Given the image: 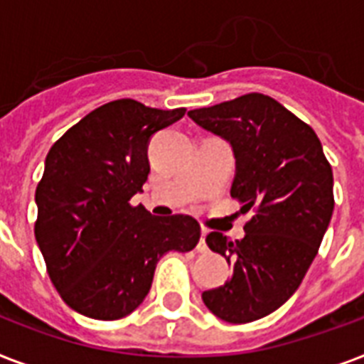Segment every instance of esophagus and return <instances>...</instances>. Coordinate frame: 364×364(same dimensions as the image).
I'll return each instance as SVG.
<instances>
[{"instance_id":"34e87169","label":"esophagus","mask_w":364,"mask_h":364,"mask_svg":"<svg viewBox=\"0 0 364 364\" xmlns=\"http://www.w3.org/2000/svg\"><path fill=\"white\" fill-rule=\"evenodd\" d=\"M205 230H202V236H200V242H198V245H196V251H198V253H208V251H210V249H208V243H205Z\"/></svg>"}]
</instances>
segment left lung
Instances as JSON below:
<instances>
[{
    "label": "left lung",
    "mask_w": 364,
    "mask_h": 364,
    "mask_svg": "<svg viewBox=\"0 0 364 364\" xmlns=\"http://www.w3.org/2000/svg\"><path fill=\"white\" fill-rule=\"evenodd\" d=\"M188 117L230 143L236 159L230 196L255 213L242 240L208 234V247L227 259L232 277L204 291L202 300L223 321H257L293 296L316 259L334 210L333 170L316 132L264 94Z\"/></svg>",
    "instance_id": "8db88e82"
}]
</instances>
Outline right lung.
<instances>
[{"label": "right lung", "instance_id": "1", "mask_svg": "<svg viewBox=\"0 0 364 364\" xmlns=\"http://www.w3.org/2000/svg\"><path fill=\"white\" fill-rule=\"evenodd\" d=\"M183 115V107L115 100L48 151L36 191V240L71 310L100 321L121 319L147 296L162 255L196 247L200 225L193 217H153L130 204L151 170L149 139Z\"/></svg>", "mask_w": 364, "mask_h": 364}]
</instances>
